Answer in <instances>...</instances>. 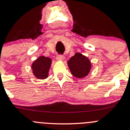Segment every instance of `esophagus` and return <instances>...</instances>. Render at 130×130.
Returning a JSON list of instances; mask_svg holds the SVG:
<instances>
[{
  "label": "esophagus",
  "mask_w": 130,
  "mask_h": 130,
  "mask_svg": "<svg viewBox=\"0 0 130 130\" xmlns=\"http://www.w3.org/2000/svg\"><path fill=\"white\" fill-rule=\"evenodd\" d=\"M64 58H65V57L63 55H58L57 57V59L58 60H64Z\"/></svg>",
  "instance_id": "obj_1"
}]
</instances>
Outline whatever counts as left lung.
<instances>
[{"label": "left lung", "mask_w": 130, "mask_h": 130, "mask_svg": "<svg viewBox=\"0 0 130 130\" xmlns=\"http://www.w3.org/2000/svg\"><path fill=\"white\" fill-rule=\"evenodd\" d=\"M72 74L77 78H83L89 74L91 63L89 58L80 53H76L67 61Z\"/></svg>", "instance_id": "obj_1"}]
</instances>
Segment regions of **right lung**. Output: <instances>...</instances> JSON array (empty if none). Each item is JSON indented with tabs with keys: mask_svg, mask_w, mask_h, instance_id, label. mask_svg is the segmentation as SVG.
Wrapping results in <instances>:
<instances>
[{
	"mask_svg": "<svg viewBox=\"0 0 130 130\" xmlns=\"http://www.w3.org/2000/svg\"><path fill=\"white\" fill-rule=\"evenodd\" d=\"M52 60L49 57L40 56L32 63V73L38 79L43 80L48 76V72L51 67Z\"/></svg>",
	"mask_w": 130,
	"mask_h": 130,
	"instance_id": "1",
	"label": "right lung"
}]
</instances>
